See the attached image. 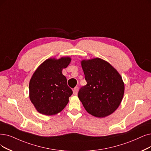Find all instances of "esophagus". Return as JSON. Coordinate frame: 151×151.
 Segmentation results:
<instances>
[{
  "instance_id": "1",
  "label": "esophagus",
  "mask_w": 151,
  "mask_h": 151,
  "mask_svg": "<svg viewBox=\"0 0 151 151\" xmlns=\"http://www.w3.org/2000/svg\"><path fill=\"white\" fill-rule=\"evenodd\" d=\"M77 93H78V87H76L73 89V93H74V95H77Z\"/></svg>"
}]
</instances>
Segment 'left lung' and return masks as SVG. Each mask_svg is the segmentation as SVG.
I'll return each instance as SVG.
<instances>
[{"label":"left lung","mask_w":151,"mask_h":151,"mask_svg":"<svg viewBox=\"0 0 151 151\" xmlns=\"http://www.w3.org/2000/svg\"><path fill=\"white\" fill-rule=\"evenodd\" d=\"M87 85L78 93L86 110L92 116L104 118L115 111L123 100L124 85L118 72L100 58L82 60Z\"/></svg>","instance_id":"1"}]
</instances>
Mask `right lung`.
Masks as SVG:
<instances>
[{"label":"right lung","instance_id":"obj_1","mask_svg":"<svg viewBox=\"0 0 151 151\" xmlns=\"http://www.w3.org/2000/svg\"><path fill=\"white\" fill-rule=\"evenodd\" d=\"M70 61L69 57L47 59L34 72L29 83V96L39 113L54 115L68 104L72 90L68 87L62 70Z\"/></svg>","mask_w":151,"mask_h":151}]
</instances>
